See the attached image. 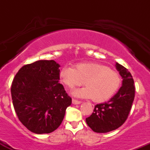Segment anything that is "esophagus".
I'll return each mask as SVG.
<instances>
[{
    "label": "esophagus",
    "instance_id": "1",
    "mask_svg": "<svg viewBox=\"0 0 150 150\" xmlns=\"http://www.w3.org/2000/svg\"><path fill=\"white\" fill-rule=\"evenodd\" d=\"M72 101H73V104H80L81 103L80 101H78V100H77V99H73Z\"/></svg>",
    "mask_w": 150,
    "mask_h": 150
}]
</instances>
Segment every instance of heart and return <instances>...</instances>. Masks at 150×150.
Returning a JSON list of instances; mask_svg holds the SVG:
<instances>
[{
	"mask_svg": "<svg viewBox=\"0 0 150 150\" xmlns=\"http://www.w3.org/2000/svg\"><path fill=\"white\" fill-rule=\"evenodd\" d=\"M59 77L70 89L82 85L86 87L73 92L77 97L92 98L96 102H103L114 95L120 85V77L107 66L96 63H80L73 67H64Z\"/></svg>",
	"mask_w": 150,
	"mask_h": 150,
	"instance_id": "heart-1",
	"label": "heart"
}]
</instances>
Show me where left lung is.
<instances>
[{
  "label": "left lung",
  "mask_w": 150,
  "mask_h": 150,
  "mask_svg": "<svg viewBox=\"0 0 150 150\" xmlns=\"http://www.w3.org/2000/svg\"><path fill=\"white\" fill-rule=\"evenodd\" d=\"M123 78L118 92L107 102L95 105L90 116L86 118L88 126L94 132L104 133L121 126L128 118L135 98V86L131 74L127 68L116 63Z\"/></svg>",
  "instance_id": "left-lung-1"
}]
</instances>
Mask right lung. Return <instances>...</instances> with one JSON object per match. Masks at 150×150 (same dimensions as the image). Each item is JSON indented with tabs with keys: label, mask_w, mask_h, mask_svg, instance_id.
I'll list each match as a JSON object with an SVG mask.
<instances>
[{
	"label": "right lung",
	"mask_w": 150,
	"mask_h": 150,
	"mask_svg": "<svg viewBox=\"0 0 150 150\" xmlns=\"http://www.w3.org/2000/svg\"><path fill=\"white\" fill-rule=\"evenodd\" d=\"M59 64L42 60L22 66L12 82L11 95L19 120L31 132L50 133L63 121L72 103L58 83Z\"/></svg>",
	"instance_id": "obj_1"
}]
</instances>
